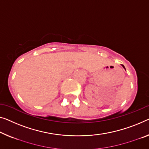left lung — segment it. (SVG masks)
Listing matches in <instances>:
<instances>
[{
    "mask_svg": "<svg viewBox=\"0 0 149 149\" xmlns=\"http://www.w3.org/2000/svg\"><path fill=\"white\" fill-rule=\"evenodd\" d=\"M122 65V66H123V68L124 69V70H126V69H125V67H124V66L123 65Z\"/></svg>",
    "mask_w": 149,
    "mask_h": 149,
    "instance_id": "left-lung-1",
    "label": "left lung"
}]
</instances>
